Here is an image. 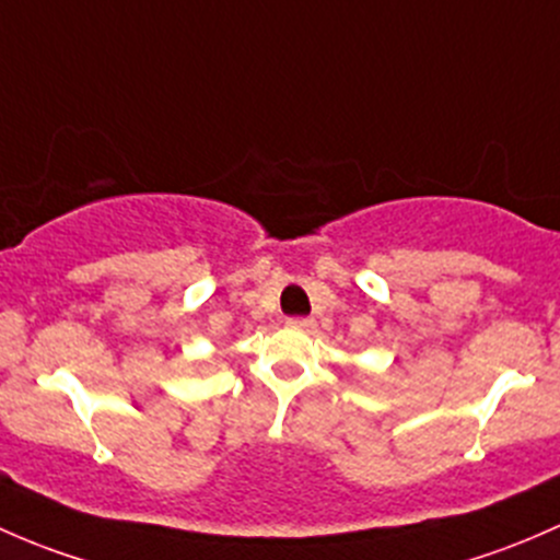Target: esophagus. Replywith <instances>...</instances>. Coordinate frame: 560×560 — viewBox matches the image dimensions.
<instances>
[{
  "instance_id": "34e87169",
  "label": "esophagus",
  "mask_w": 560,
  "mask_h": 560,
  "mask_svg": "<svg viewBox=\"0 0 560 560\" xmlns=\"http://www.w3.org/2000/svg\"><path fill=\"white\" fill-rule=\"evenodd\" d=\"M288 326H291V328H313L315 320L313 318H288Z\"/></svg>"
}]
</instances>
